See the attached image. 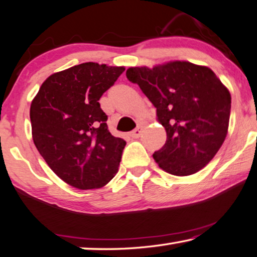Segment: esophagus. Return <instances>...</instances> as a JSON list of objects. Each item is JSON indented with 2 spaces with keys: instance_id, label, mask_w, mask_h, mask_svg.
I'll list each match as a JSON object with an SVG mask.
<instances>
[{
  "instance_id": "esophagus-1",
  "label": "esophagus",
  "mask_w": 257,
  "mask_h": 257,
  "mask_svg": "<svg viewBox=\"0 0 257 257\" xmlns=\"http://www.w3.org/2000/svg\"><path fill=\"white\" fill-rule=\"evenodd\" d=\"M141 133H143V127H141V126H138L137 128L133 130L130 136H131L132 138H139L141 136Z\"/></svg>"
}]
</instances>
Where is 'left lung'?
I'll use <instances>...</instances> for the list:
<instances>
[{"mask_svg":"<svg viewBox=\"0 0 257 257\" xmlns=\"http://www.w3.org/2000/svg\"><path fill=\"white\" fill-rule=\"evenodd\" d=\"M130 82L139 85L156 107L167 140L153 158L165 172L187 176L204 168L227 135L230 95L210 68L174 61L154 68L131 67Z\"/></svg>","mask_w":257,"mask_h":257,"instance_id":"1","label":"left lung"}]
</instances>
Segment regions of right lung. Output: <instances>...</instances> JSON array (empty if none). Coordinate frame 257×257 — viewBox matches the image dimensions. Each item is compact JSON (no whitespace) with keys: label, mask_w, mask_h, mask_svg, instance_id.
<instances>
[{"label":"right lung","mask_w":257,"mask_h":257,"mask_svg":"<svg viewBox=\"0 0 257 257\" xmlns=\"http://www.w3.org/2000/svg\"><path fill=\"white\" fill-rule=\"evenodd\" d=\"M124 70L95 62L70 67L47 77L31 103L33 143L72 187L101 188L118 172L126 141L111 135L98 101Z\"/></svg>","instance_id":"right-lung-1"}]
</instances>
